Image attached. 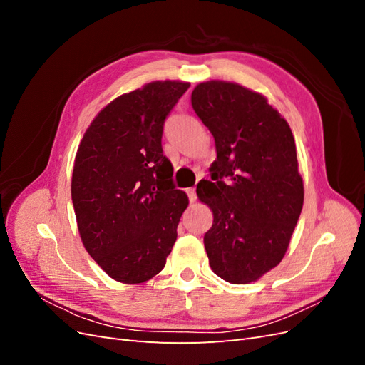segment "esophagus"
Wrapping results in <instances>:
<instances>
[{"mask_svg": "<svg viewBox=\"0 0 365 365\" xmlns=\"http://www.w3.org/2000/svg\"><path fill=\"white\" fill-rule=\"evenodd\" d=\"M187 195H189L190 202L196 201V189H195V187H192V189H187Z\"/></svg>", "mask_w": 365, "mask_h": 365, "instance_id": "1", "label": "esophagus"}]
</instances>
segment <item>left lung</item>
I'll return each mask as SVG.
<instances>
[{
  "mask_svg": "<svg viewBox=\"0 0 365 365\" xmlns=\"http://www.w3.org/2000/svg\"><path fill=\"white\" fill-rule=\"evenodd\" d=\"M192 106L217 153L212 181L196 187L213 210L204 235L210 267L225 282H254L280 263L303 208L294 135L267 98L237 83H200Z\"/></svg>",
  "mask_w": 365,
  "mask_h": 365,
  "instance_id": "obj_1",
  "label": "left lung"
}]
</instances>
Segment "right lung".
<instances>
[{"instance_id": "obj_1", "label": "right lung", "mask_w": 365, "mask_h": 365, "mask_svg": "<svg viewBox=\"0 0 365 365\" xmlns=\"http://www.w3.org/2000/svg\"><path fill=\"white\" fill-rule=\"evenodd\" d=\"M152 82L117 97L86 129L77 149L71 200L83 245L109 277L143 283L165 264L189 197L173 184L163 129L189 90Z\"/></svg>"}]
</instances>
